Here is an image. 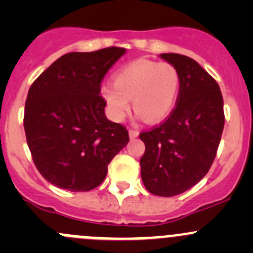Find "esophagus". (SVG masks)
<instances>
[{
	"mask_svg": "<svg viewBox=\"0 0 253 253\" xmlns=\"http://www.w3.org/2000/svg\"><path fill=\"white\" fill-rule=\"evenodd\" d=\"M128 134H129V138H136V137L139 134V132L137 131V129L129 128L128 129Z\"/></svg>",
	"mask_w": 253,
	"mask_h": 253,
	"instance_id": "1",
	"label": "esophagus"
}]
</instances>
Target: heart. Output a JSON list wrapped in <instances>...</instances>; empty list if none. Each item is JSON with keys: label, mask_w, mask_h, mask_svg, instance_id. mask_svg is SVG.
Instances as JSON below:
<instances>
[{"label": "heart", "mask_w": 253, "mask_h": 253, "mask_svg": "<svg viewBox=\"0 0 253 253\" xmlns=\"http://www.w3.org/2000/svg\"><path fill=\"white\" fill-rule=\"evenodd\" d=\"M181 88V76L174 65L138 60L120 68L112 85H103L100 94L111 116L120 121L133 110L148 124H157L174 110Z\"/></svg>", "instance_id": "1"}]
</instances>
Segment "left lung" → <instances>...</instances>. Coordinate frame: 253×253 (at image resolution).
<instances>
[{
    "mask_svg": "<svg viewBox=\"0 0 253 253\" xmlns=\"http://www.w3.org/2000/svg\"><path fill=\"white\" fill-rule=\"evenodd\" d=\"M181 76L174 110L163 124L142 132L145 152L141 175L145 188L172 197L200 182L211 169L223 133V95L215 79L195 60L178 53H162Z\"/></svg>",
    "mask_w": 253,
    "mask_h": 253,
    "instance_id": "left-lung-1",
    "label": "left lung"
}]
</instances>
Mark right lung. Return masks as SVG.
I'll return each instance as SVG.
<instances>
[{
	"mask_svg": "<svg viewBox=\"0 0 253 253\" xmlns=\"http://www.w3.org/2000/svg\"><path fill=\"white\" fill-rule=\"evenodd\" d=\"M124 47L61 56L32 84L24 129L33 162L45 180L83 192L100 185L128 131L105 116L101 82Z\"/></svg>",
	"mask_w": 253,
	"mask_h": 253,
	"instance_id": "obj_1",
	"label": "right lung"
}]
</instances>
